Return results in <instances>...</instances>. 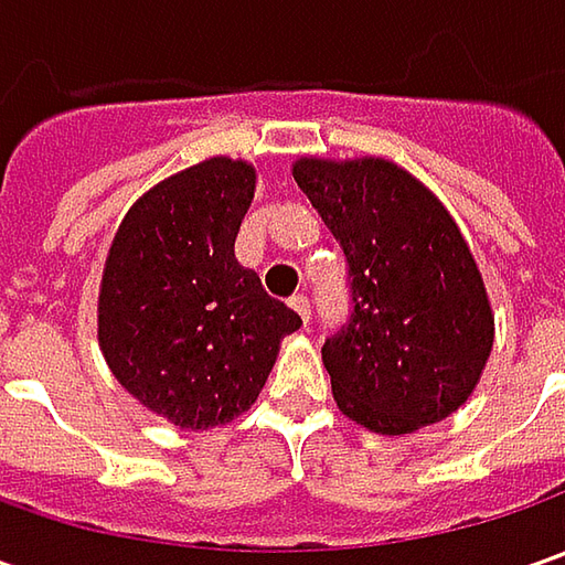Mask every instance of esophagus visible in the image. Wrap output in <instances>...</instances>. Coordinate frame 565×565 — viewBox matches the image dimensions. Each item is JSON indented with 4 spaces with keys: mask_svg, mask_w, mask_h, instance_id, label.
Instances as JSON below:
<instances>
[{
    "mask_svg": "<svg viewBox=\"0 0 565 565\" xmlns=\"http://www.w3.org/2000/svg\"><path fill=\"white\" fill-rule=\"evenodd\" d=\"M289 305H292L295 315L301 317V323L308 327V320H311V301H308V295H292V301H289Z\"/></svg>",
    "mask_w": 565,
    "mask_h": 565,
    "instance_id": "obj_1",
    "label": "esophagus"
}]
</instances>
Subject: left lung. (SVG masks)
Returning <instances> with one entry per match:
<instances>
[{
    "label": "left lung",
    "mask_w": 565,
    "mask_h": 565,
    "mask_svg": "<svg viewBox=\"0 0 565 565\" xmlns=\"http://www.w3.org/2000/svg\"><path fill=\"white\" fill-rule=\"evenodd\" d=\"M292 179L349 260L352 320L323 345L339 412L383 437L449 418L493 349V308L462 228L383 157H298Z\"/></svg>",
    "instance_id": "8db88e82"
}]
</instances>
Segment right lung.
<instances>
[{"mask_svg":"<svg viewBox=\"0 0 565 565\" xmlns=\"http://www.w3.org/2000/svg\"><path fill=\"white\" fill-rule=\"evenodd\" d=\"M254 188L248 160L188 166L128 206L103 264L99 352L147 412L185 430L248 412L301 327L235 260Z\"/></svg>","mask_w":565,"mask_h":565,"instance_id":"obj_1","label":"right lung"}]
</instances>
